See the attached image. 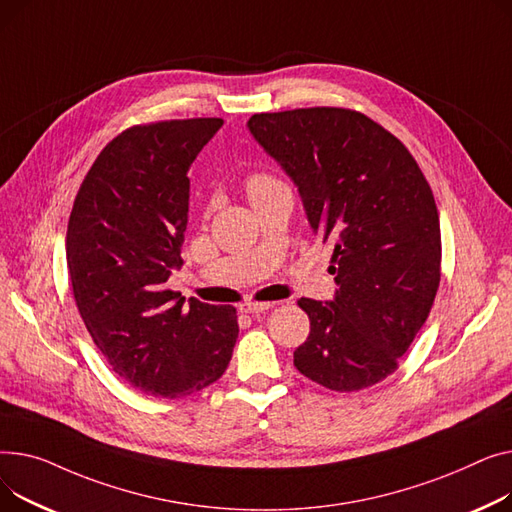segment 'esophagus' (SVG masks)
Masks as SVG:
<instances>
[{"label": "esophagus", "instance_id": "obj_1", "mask_svg": "<svg viewBox=\"0 0 512 512\" xmlns=\"http://www.w3.org/2000/svg\"><path fill=\"white\" fill-rule=\"evenodd\" d=\"M273 308V304H258V302H248V304H242L239 306V312H244V314H264L266 310H270Z\"/></svg>", "mask_w": 512, "mask_h": 512}]
</instances>
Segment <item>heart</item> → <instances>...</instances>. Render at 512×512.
<instances>
[{"mask_svg": "<svg viewBox=\"0 0 512 512\" xmlns=\"http://www.w3.org/2000/svg\"><path fill=\"white\" fill-rule=\"evenodd\" d=\"M273 186H281V184L273 182V179H268V177H262V175H258V177H254L252 182H250V194L262 192V190H268V188H273Z\"/></svg>", "mask_w": 512, "mask_h": 512, "instance_id": "heart-1", "label": "heart"}]
</instances>
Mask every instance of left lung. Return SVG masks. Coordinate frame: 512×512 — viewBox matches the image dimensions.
Segmentation results:
<instances>
[{"label":"left lung","mask_w":512,"mask_h":512,"mask_svg":"<svg viewBox=\"0 0 512 512\" xmlns=\"http://www.w3.org/2000/svg\"><path fill=\"white\" fill-rule=\"evenodd\" d=\"M252 138L335 248V297H302L310 318L293 366L351 393L384 380L424 326L440 283V221L409 150L370 117L337 107L256 113Z\"/></svg>","instance_id":"1"}]
</instances>
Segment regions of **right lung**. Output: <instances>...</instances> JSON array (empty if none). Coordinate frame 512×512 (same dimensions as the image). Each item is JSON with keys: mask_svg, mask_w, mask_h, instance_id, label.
I'll return each mask as SVG.
<instances>
[{"mask_svg": "<svg viewBox=\"0 0 512 512\" xmlns=\"http://www.w3.org/2000/svg\"><path fill=\"white\" fill-rule=\"evenodd\" d=\"M219 117L134 126L113 138L74 200L66 258L78 312L113 372L140 393L186 397L223 376L233 306L167 289L184 264L190 165Z\"/></svg>", "mask_w": 512, "mask_h": 512, "instance_id": "obj_1", "label": "right lung"}]
</instances>
